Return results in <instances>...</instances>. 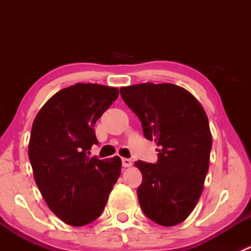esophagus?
I'll list each match as a JSON object with an SVG mask.
<instances>
[{"label":"esophagus","instance_id":"34e87169","mask_svg":"<svg viewBox=\"0 0 251 251\" xmlns=\"http://www.w3.org/2000/svg\"><path fill=\"white\" fill-rule=\"evenodd\" d=\"M121 161H123V166H124V168H130V166L132 165V160H131V159L123 158V159H121Z\"/></svg>","mask_w":251,"mask_h":251}]
</instances>
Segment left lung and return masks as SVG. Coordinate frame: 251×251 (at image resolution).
Here are the masks:
<instances>
[{"mask_svg": "<svg viewBox=\"0 0 251 251\" xmlns=\"http://www.w3.org/2000/svg\"><path fill=\"white\" fill-rule=\"evenodd\" d=\"M141 120L144 137L159 147L155 164L135 161L142 173L137 188L142 211L161 226H176L198 203L209 170V120L193 95L173 83L146 82L120 88Z\"/></svg>", "mask_w": 251, "mask_h": 251, "instance_id": "1", "label": "left lung"}]
</instances>
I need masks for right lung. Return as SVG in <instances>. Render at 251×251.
I'll return each mask as SVG.
<instances>
[{"label":"right lung","mask_w":251,"mask_h":251,"mask_svg":"<svg viewBox=\"0 0 251 251\" xmlns=\"http://www.w3.org/2000/svg\"><path fill=\"white\" fill-rule=\"evenodd\" d=\"M119 90L76 83L47 100L32 124L29 159L48 207L70 226L100 216L121 170L119 156L90 158L98 144L96 121L118 98Z\"/></svg>","instance_id":"right-lung-1"}]
</instances>
